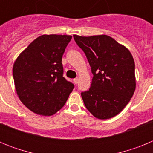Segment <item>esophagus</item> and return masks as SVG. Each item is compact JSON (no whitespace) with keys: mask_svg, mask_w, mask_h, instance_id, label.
I'll use <instances>...</instances> for the list:
<instances>
[{"mask_svg":"<svg viewBox=\"0 0 153 153\" xmlns=\"http://www.w3.org/2000/svg\"><path fill=\"white\" fill-rule=\"evenodd\" d=\"M78 81H79V78H75V79H74V83H75V84H77L78 83Z\"/></svg>","mask_w":153,"mask_h":153,"instance_id":"obj_1","label":"esophagus"}]
</instances>
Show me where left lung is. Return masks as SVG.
Masks as SVG:
<instances>
[{"mask_svg": "<svg viewBox=\"0 0 153 153\" xmlns=\"http://www.w3.org/2000/svg\"><path fill=\"white\" fill-rule=\"evenodd\" d=\"M91 67L89 90L81 93L85 106L96 117L106 120L125 108L136 89L135 63L131 53L107 35H74Z\"/></svg>", "mask_w": 153, "mask_h": 153, "instance_id": "obj_1", "label": "left lung"}]
</instances>
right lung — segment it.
<instances>
[{
  "label": "right lung",
  "mask_w": 153,
  "mask_h": 153,
  "mask_svg": "<svg viewBox=\"0 0 153 153\" xmlns=\"http://www.w3.org/2000/svg\"><path fill=\"white\" fill-rule=\"evenodd\" d=\"M72 36L42 35L19 55L13 76L19 99L36 114L51 116L67 102L74 85L63 77L62 56Z\"/></svg>",
  "instance_id": "right-lung-1"
}]
</instances>
